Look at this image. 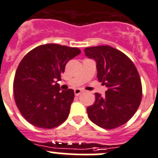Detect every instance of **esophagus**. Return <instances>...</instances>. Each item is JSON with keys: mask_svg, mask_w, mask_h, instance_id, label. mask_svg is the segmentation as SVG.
I'll return each instance as SVG.
<instances>
[{"mask_svg": "<svg viewBox=\"0 0 158 158\" xmlns=\"http://www.w3.org/2000/svg\"><path fill=\"white\" fill-rule=\"evenodd\" d=\"M82 92V90H81L80 89H76L75 90H74V93H75V95H76V96H79Z\"/></svg>", "mask_w": 158, "mask_h": 158, "instance_id": "obj_1", "label": "esophagus"}]
</instances>
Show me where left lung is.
Wrapping results in <instances>:
<instances>
[{"instance_id": "left-lung-1", "label": "left lung", "mask_w": 158, "mask_h": 158, "mask_svg": "<svg viewBox=\"0 0 158 158\" xmlns=\"http://www.w3.org/2000/svg\"><path fill=\"white\" fill-rule=\"evenodd\" d=\"M84 52L95 60L98 79L107 87L105 96L95 93V102L86 109L88 117L102 128L120 127L133 116L141 102L139 72L130 58L109 45L88 47Z\"/></svg>"}]
</instances>
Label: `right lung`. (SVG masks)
<instances>
[{
	"label": "right lung",
	"instance_id": "right-lung-1",
	"mask_svg": "<svg viewBox=\"0 0 158 158\" xmlns=\"http://www.w3.org/2000/svg\"><path fill=\"white\" fill-rule=\"evenodd\" d=\"M81 52L57 44L39 45L23 58L13 82L16 106L25 120L37 127L51 129L67 120L74 90H60L65 65Z\"/></svg>",
	"mask_w": 158,
	"mask_h": 158
}]
</instances>
